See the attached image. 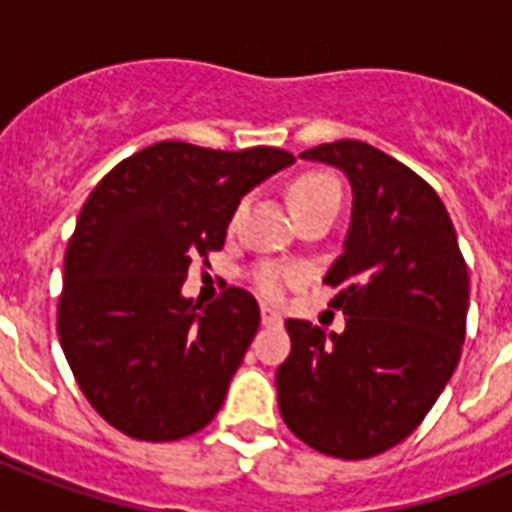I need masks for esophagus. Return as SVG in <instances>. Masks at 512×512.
<instances>
[{"instance_id": "obj_1", "label": "esophagus", "mask_w": 512, "mask_h": 512, "mask_svg": "<svg viewBox=\"0 0 512 512\" xmlns=\"http://www.w3.org/2000/svg\"><path fill=\"white\" fill-rule=\"evenodd\" d=\"M260 321H263L265 327H281V313L276 311V308L263 305V308H260Z\"/></svg>"}]
</instances>
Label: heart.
<instances>
[{
	"instance_id": "b5f03b06",
	"label": "heart",
	"mask_w": 512,
	"mask_h": 512,
	"mask_svg": "<svg viewBox=\"0 0 512 512\" xmlns=\"http://www.w3.org/2000/svg\"><path fill=\"white\" fill-rule=\"evenodd\" d=\"M340 199V183H337V177L329 175V172H303V175H297L295 180L289 183V201H292L297 217L319 207L340 209ZM252 281H255L257 292H263L265 297H281L284 295V289L289 287V281H292V273L268 265V268H260V271L252 276Z\"/></svg>"
}]
</instances>
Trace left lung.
<instances>
[{"mask_svg": "<svg viewBox=\"0 0 512 512\" xmlns=\"http://www.w3.org/2000/svg\"><path fill=\"white\" fill-rule=\"evenodd\" d=\"M300 156L340 167L353 188L345 252L324 279L345 332L287 321L279 409L316 452L366 460L414 433L457 369L468 265L444 201L406 164L361 140Z\"/></svg>", "mask_w": 512, "mask_h": 512, "instance_id": "8db88e82", "label": "left lung"}]
</instances>
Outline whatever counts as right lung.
Returning a JSON list of instances; mask_svg holds the SVG:
<instances>
[{"label":"right lung","mask_w":512,"mask_h":512,"mask_svg":"<svg viewBox=\"0 0 512 512\" xmlns=\"http://www.w3.org/2000/svg\"><path fill=\"white\" fill-rule=\"evenodd\" d=\"M295 156L162 140L127 156L84 201L68 239L58 337L92 409L138 441H177L215 420L260 327L255 297L180 295L193 257L223 249L241 196Z\"/></svg>","instance_id":"1"}]
</instances>
